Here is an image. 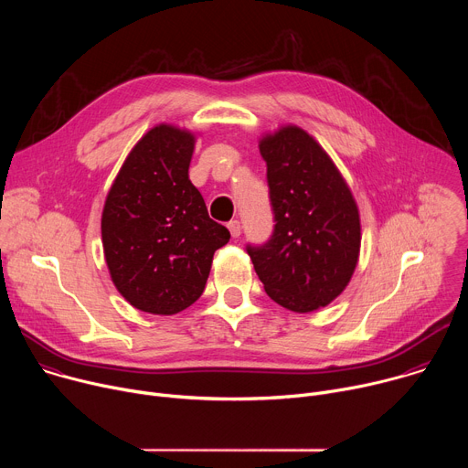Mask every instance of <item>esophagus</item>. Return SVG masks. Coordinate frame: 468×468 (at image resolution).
Returning <instances> with one entry per match:
<instances>
[{
  "mask_svg": "<svg viewBox=\"0 0 468 468\" xmlns=\"http://www.w3.org/2000/svg\"><path fill=\"white\" fill-rule=\"evenodd\" d=\"M228 229H229L231 237H233V239H237V237H240L242 226H240V222H239V220H231V222H228Z\"/></svg>",
  "mask_w": 468,
  "mask_h": 468,
  "instance_id": "esophagus-1",
  "label": "esophagus"
}]
</instances>
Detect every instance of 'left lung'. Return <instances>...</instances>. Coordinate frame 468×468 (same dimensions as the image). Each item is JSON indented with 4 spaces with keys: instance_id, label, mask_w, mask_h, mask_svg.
Segmentation results:
<instances>
[{
    "instance_id": "obj_1",
    "label": "left lung",
    "mask_w": 468,
    "mask_h": 468,
    "mask_svg": "<svg viewBox=\"0 0 468 468\" xmlns=\"http://www.w3.org/2000/svg\"><path fill=\"white\" fill-rule=\"evenodd\" d=\"M266 163L274 231L246 246L259 280L276 303L311 313L350 283L361 246L356 199L322 146L296 125L259 143Z\"/></svg>"
}]
</instances>
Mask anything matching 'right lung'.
<instances>
[{
  "mask_svg": "<svg viewBox=\"0 0 468 468\" xmlns=\"http://www.w3.org/2000/svg\"><path fill=\"white\" fill-rule=\"evenodd\" d=\"M194 135L155 125L122 165L101 215L105 261L118 292L141 311L176 314L202 296L213 255L229 242L188 179Z\"/></svg>",
  "mask_w": 468,
  "mask_h": 468,
  "instance_id": "add662e5",
  "label": "right lung"
}]
</instances>
